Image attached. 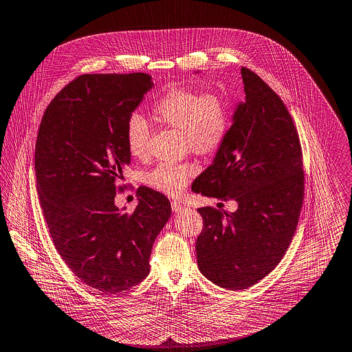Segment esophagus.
<instances>
[{"instance_id":"obj_1","label":"esophagus","mask_w":352,"mask_h":352,"mask_svg":"<svg viewBox=\"0 0 352 352\" xmlns=\"http://www.w3.org/2000/svg\"><path fill=\"white\" fill-rule=\"evenodd\" d=\"M184 208H185V206L181 204L179 201H177V200H173V201H171V210H173V212H181Z\"/></svg>"}]
</instances>
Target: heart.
I'll return each mask as SVG.
<instances>
[{
  "mask_svg": "<svg viewBox=\"0 0 352 352\" xmlns=\"http://www.w3.org/2000/svg\"><path fill=\"white\" fill-rule=\"evenodd\" d=\"M160 124L181 131L185 151L199 155L217 153L230 131V109L225 98L215 91H199L185 87L171 89L152 107ZM126 145L131 156L145 159L149 152L151 129L138 113H133L124 129ZM196 162L160 163L146 174V184L167 195H179L199 173Z\"/></svg>",
  "mask_w": 352,
  "mask_h": 352,
  "instance_id": "b5f03b06",
  "label": "heart"
}]
</instances>
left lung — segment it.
<instances>
[{"label":"left lung","instance_id":"obj_1","mask_svg":"<svg viewBox=\"0 0 352 352\" xmlns=\"http://www.w3.org/2000/svg\"><path fill=\"white\" fill-rule=\"evenodd\" d=\"M245 100L214 163L192 190L236 200L234 212L203 207L196 241L200 272L226 289H247L284 258L305 199L303 152L280 96L254 71L241 68Z\"/></svg>","mask_w":352,"mask_h":352}]
</instances>
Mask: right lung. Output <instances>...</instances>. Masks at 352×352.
<instances>
[{"instance_id": "1", "label": "right lung", "mask_w": 352, "mask_h": 352, "mask_svg": "<svg viewBox=\"0 0 352 352\" xmlns=\"http://www.w3.org/2000/svg\"><path fill=\"white\" fill-rule=\"evenodd\" d=\"M152 86L144 72L80 75L50 101L36 135V190L54 248L105 295L148 276L152 245L171 215L168 199L146 186L137 189L131 214L115 206L130 164L126 122Z\"/></svg>"}]
</instances>
